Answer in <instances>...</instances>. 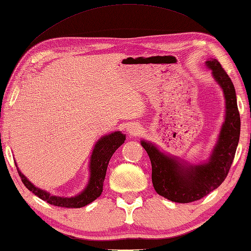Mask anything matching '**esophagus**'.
Wrapping results in <instances>:
<instances>
[{"mask_svg": "<svg viewBox=\"0 0 251 251\" xmlns=\"http://www.w3.org/2000/svg\"><path fill=\"white\" fill-rule=\"evenodd\" d=\"M140 128L141 127L138 124H130L127 127V133L131 136H136L140 133Z\"/></svg>", "mask_w": 251, "mask_h": 251, "instance_id": "esophagus-1", "label": "esophagus"}]
</instances>
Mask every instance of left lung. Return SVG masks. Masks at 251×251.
Returning a JSON list of instances; mask_svg holds the SVG:
<instances>
[{"instance_id":"obj_1","label":"left lung","mask_w":251,"mask_h":251,"mask_svg":"<svg viewBox=\"0 0 251 251\" xmlns=\"http://www.w3.org/2000/svg\"><path fill=\"white\" fill-rule=\"evenodd\" d=\"M223 90L226 103L217 144L206 162L191 165L161 152L156 145L141 140L151 161V179L156 192L172 202L190 203L201 200L226 179L235 158L240 135V116L233 82L216 59L205 62Z\"/></svg>"}]
</instances>
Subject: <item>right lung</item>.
<instances>
[{
    "label": "right lung",
    "instance_id": "right-lung-1",
    "mask_svg": "<svg viewBox=\"0 0 251 251\" xmlns=\"http://www.w3.org/2000/svg\"><path fill=\"white\" fill-rule=\"evenodd\" d=\"M126 137L122 131H114L100 138L94 146V149L90 158V177L85 189L75 197L65 198L52 195L49 192L35 186L17 168L18 175H20L22 182L28 189L30 192L37 195L39 199L44 200L47 203L54 205V206L68 207V208H79L93 202L100 195L102 194L103 183L105 180V175L107 170L108 162L112 158L113 153L116 151L118 147L124 144Z\"/></svg>",
    "mask_w": 251,
    "mask_h": 251
}]
</instances>
